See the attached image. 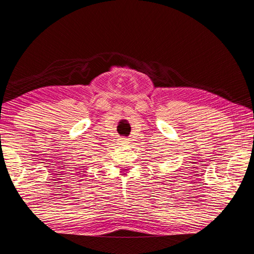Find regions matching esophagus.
<instances>
[{
	"label": "esophagus",
	"mask_w": 254,
	"mask_h": 254,
	"mask_svg": "<svg viewBox=\"0 0 254 254\" xmlns=\"http://www.w3.org/2000/svg\"><path fill=\"white\" fill-rule=\"evenodd\" d=\"M122 143H123V144H126V143H128V140L126 139V137H123V139H122Z\"/></svg>",
	"instance_id": "obj_1"
}]
</instances>
